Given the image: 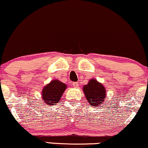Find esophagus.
<instances>
[{
    "mask_svg": "<svg viewBox=\"0 0 148 148\" xmlns=\"http://www.w3.org/2000/svg\"><path fill=\"white\" fill-rule=\"evenodd\" d=\"M73 85L74 87L77 88V87H78V86H79V84H78V82H75L73 83Z\"/></svg>",
    "mask_w": 148,
    "mask_h": 148,
    "instance_id": "esophagus-1",
    "label": "esophagus"
}]
</instances>
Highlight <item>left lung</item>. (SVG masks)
I'll return each instance as SVG.
<instances>
[{
	"instance_id": "left-lung-1",
	"label": "left lung",
	"mask_w": 148,
	"mask_h": 148,
	"mask_svg": "<svg viewBox=\"0 0 148 148\" xmlns=\"http://www.w3.org/2000/svg\"><path fill=\"white\" fill-rule=\"evenodd\" d=\"M83 91L88 102L93 107L102 105L106 98L105 87L96 79H91L87 84L83 86Z\"/></svg>"
}]
</instances>
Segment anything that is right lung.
<instances>
[{
  "label": "right lung",
  "instance_id": "obj_1",
  "mask_svg": "<svg viewBox=\"0 0 148 148\" xmlns=\"http://www.w3.org/2000/svg\"><path fill=\"white\" fill-rule=\"evenodd\" d=\"M66 88V85L60 81L55 79L47 84L42 91V98L46 104L56 105Z\"/></svg>",
  "mask_w": 148,
  "mask_h": 148
}]
</instances>
